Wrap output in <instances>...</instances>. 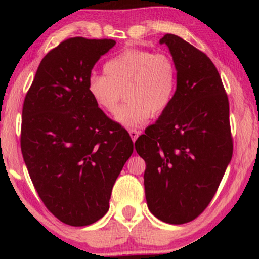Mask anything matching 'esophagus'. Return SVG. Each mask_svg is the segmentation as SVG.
I'll use <instances>...</instances> for the list:
<instances>
[{"instance_id":"esophagus-1","label":"esophagus","mask_w":259,"mask_h":259,"mask_svg":"<svg viewBox=\"0 0 259 259\" xmlns=\"http://www.w3.org/2000/svg\"><path fill=\"white\" fill-rule=\"evenodd\" d=\"M128 132H130V136H131V138H132V140L133 141H136L137 139H138V137H139L140 136V131H137V130H130L128 131Z\"/></svg>"}]
</instances>
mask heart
Listing matches in <instances>:
<instances>
[{
  "label": "heart",
  "mask_w": 259,
  "mask_h": 259,
  "mask_svg": "<svg viewBox=\"0 0 259 259\" xmlns=\"http://www.w3.org/2000/svg\"><path fill=\"white\" fill-rule=\"evenodd\" d=\"M104 73L88 76V94L98 108L113 114L123 92L127 102L115 118L126 127H138L151 115H161L175 98L177 67L166 54L126 49L105 63Z\"/></svg>",
  "instance_id": "b5f03b06"
}]
</instances>
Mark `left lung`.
I'll use <instances>...</instances> for the list:
<instances>
[{"label": "left lung", "mask_w": 259, "mask_h": 259, "mask_svg": "<svg viewBox=\"0 0 259 259\" xmlns=\"http://www.w3.org/2000/svg\"><path fill=\"white\" fill-rule=\"evenodd\" d=\"M177 67L169 107L136 141L146 162L150 211L168 224H184L205 211L232 158L229 99L210 58L182 37L160 40Z\"/></svg>", "instance_id": "8db88e82"}]
</instances>
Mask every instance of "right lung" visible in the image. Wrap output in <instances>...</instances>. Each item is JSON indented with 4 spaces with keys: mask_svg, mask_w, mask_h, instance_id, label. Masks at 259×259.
<instances>
[{
    "mask_svg": "<svg viewBox=\"0 0 259 259\" xmlns=\"http://www.w3.org/2000/svg\"><path fill=\"white\" fill-rule=\"evenodd\" d=\"M111 38L70 37L42 59L23 101L21 151L45 206L60 222L86 226L109 207L116 178L133 153L87 92L95 62Z\"/></svg>",
    "mask_w": 259,
    "mask_h": 259,
    "instance_id": "right-lung-1",
    "label": "right lung"
}]
</instances>
